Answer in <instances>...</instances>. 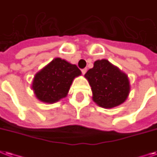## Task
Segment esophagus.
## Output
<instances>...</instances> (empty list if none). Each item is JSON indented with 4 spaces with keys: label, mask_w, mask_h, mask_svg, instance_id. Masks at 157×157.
<instances>
[{
    "label": "esophagus",
    "mask_w": 157,
    "mask_h": 157,
    "mask_svg": "<svg viewBox=\"0 0 157 157\" xmlns=\"http://www.w3.org/2000/svg\"><path fill=\"white\" fill-rule=\"evenodd\" d=\"M81 72H82V74H83V75H85V72H87V69H86V68H84V69L81 70Z\"/></svg>",
    "instance_id": "34e87169"
}]
</instances>
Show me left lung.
Wrapping results in <instances>:
<instances>
[{"instance_id":"8db88e82","label":"left lung","mask_w":157,"mask_h":157,"mask_svg":"<svg viewBox=\"0 0 157 157\" xmlns=\"http://www.w3.org/2000/svg\"><path fill=\"white\" fill-rule=\"evenodd\" d=\"M91 87L93 101L98 106L110 109L127 100L131 91L129 78L107 59H98L85 75Z\"/></svg>"}]
</instances>
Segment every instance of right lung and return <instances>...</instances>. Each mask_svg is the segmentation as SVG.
I'll use <instances>...</instances> for the list:
<instances>
[{
  "label": "right lung",
  "instance_id": "right-lung-1",
  "mask_svg": "<svg viewBox=\"0 0 157 157\" xmlns=\"http://www.w3.org/2000/svg\"><path fill=\"white\" fill-rule=\"evenodd\" d=\"M81 75L76 64L55 58L34 75L31 89L37 99L53 104L67 97L73 80Z\"/></svg>",
  "mask_w": 157,
  "mask_h": 157
}]
</instances>
